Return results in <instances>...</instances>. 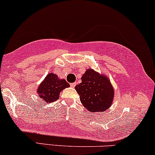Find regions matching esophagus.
I'll return each instance as SVG.
<instances>
[{"instance_id": "1", "label": "esophagus", "mask_w": 155, "mask_h": 155, "mask_svg": "<svg viewBox=\"0 0 155 155\" xmlns=\"http://www.w3.org/2000/svg\"><path fill=\"white\" fill-rule=\"evenodd\" d=\"M76 85V82H74V83H71V84H70V86H71V87H75Z\"/></svg>"}]
</instances>
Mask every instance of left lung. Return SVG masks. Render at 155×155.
Returning <instances> with one entry per match:
<instances>
[{"instance_id": "left-lung-1", "label": "left lung", "mask_w": 155, "mask_h": 155, "mask_svg": "<svg viewBox=\"0 0 155 155\" xmlns=\"http://www.w3.org/2000/svg\"><path fill=\"white\" fill-rule=\"evenodd\" d=\"M81 83L75 87L84 107L91 112H104L111 107L114 89L106 75L88 68L81 76Z\"/></svg>"}]
</instances>
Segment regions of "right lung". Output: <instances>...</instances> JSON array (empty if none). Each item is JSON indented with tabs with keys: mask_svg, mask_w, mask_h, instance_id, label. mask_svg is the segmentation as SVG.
I'll return each mask as SVG.
<instances>
[{
	"mask_svg": "<svg viewBox=\"0 0 155 155\" xmlns=\"http://www.w3.org/2000/svg\"><path fill=\"white\" fill-rule=\"evenodd\" d=\"M69 87L65 79H59L56 74L51 72L39 84L36 92L44 103L48 104L57 100L61 92Z\"/></svg>",
	"mask_w": 155,
	"mask_h": 155,
	"instance_id": "obj_1",
	"label": "right lung"
}]
</instances>
